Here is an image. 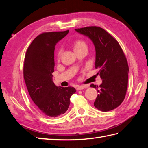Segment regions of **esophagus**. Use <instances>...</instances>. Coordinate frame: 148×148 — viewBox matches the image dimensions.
<instances>
[{"label":"esophagus","mask_w":148,"mask_h":148,"mask_svg":"<svg viewBox=\"0 0 148 148\" xmlns=\"http://www.w3.org/2000/svg\"><path fill=\"white\" fill-rule=\"evenodd\" d=\"M88 87V85H82V86H78L77 88V91H79V90H82L84 88H86Z\"/></svg>","instance_id":"34e87169"}]
</instances>
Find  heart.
Wrapping results in <instances>:
<instances>
[{
	"label": "heart",
	"instance_id": "obj_1",
	"mask_svg": "<svg viewBox=\"0 0 148 148\" xmlns=\"http://www.w3.org/2000/svg\"><path fill=\"white\" fill-rule=\"evenodd\" d=\"M73 50L76 52L78 51H80L81 49L83 48H87V45L86 42H85L83 40H77L75 41L73 44ZM62 54V51L59 50V52H58L57 53V59H59L61 56Z\"/></svg>",
	"mask_w": 148,
	"mask_h": 148
}]
</instances>
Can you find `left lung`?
I'll list each match as a JSON object with an SVG mask.
<instances>
[{"label": "left lung", "instance_id": "left-lung-1", "mask_svg": "<svg viewBox=\"0 0 148 148\" xmlns=\"http://www.w3.org/2000/svg\"><path fill=\"white\" fill-rule=\"evenodd\" d=\"M88 37L95 47V68L99 69L102 83L91 84L99 94L94 102L98 110L107 112L119 107L123 101L128 86L129 68L127 60L118 41L106 30L97 26L75 29Z\"/></svg>", "mask_w": 148, "mask_h": 148}]
</instances>
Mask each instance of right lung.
I'll use <instances>...</instances> for the list:
<instances>
[{"instance_id": "1", "label": "right lung", "mask_w": 148, "mask_h": 148, "mask_svg": "<svg viewBox=\"0 0 148 148\" xmlns=\"http://www.w3.org/2000/svg\"><path fill=\"white\" fill-rule=\"evenodd\" d=\"M69 31L43 33L36 38L26 51L23 77L29 96L47 117H57L66 112L73 87L57 86L53 83L55 46Z\"/></svg>"}]
</instances>
